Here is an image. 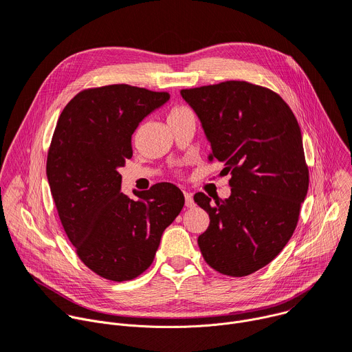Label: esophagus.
<instances>
[{
    "label": "esophagus",
    "instance_id": "1",
    "mask_svg": "<svg viewBox=\"0 0 352 352\" xmlns=\"http://www.w3.org/2000/svg\"><path fill=\"white\" fill-rule=\"evenodd\" d=\"M184 203H186V207H187V208H192V207H194V200H192V197H191V192L184 191Z\"/></svg>",
    "mask_w": 352,
    "mask_h": 352
}]
</instances>
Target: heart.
<instances>
[{"label":"heart","instance_id":"1","mask_svg":"<svg viewBox=\"0 0 352 352\" xmlns=\"http://www.w3.org/2000/svg\"><path fill=\"white\" fill-rule=\"evenodd\" d=\"M190 109H187L186 106H182V104H177V106H173L170 110H169V114H168V119L169 120H173V119H179V117L182 116H186V114H190Z\"/></svg>","mask_w":352,"mask_h":352}]
</instances>
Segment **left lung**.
Instances as JSON below:
<instances>
[{
	"label": "left lung",
	"instance_id": "1",
	"mask_svg": "<svg viewBox=\"0 0 352 352\" xmlns=\"http://www.w3.org/2000/svg\"><path fill=\"white\" fill-rule=\"evenodd\" d=\"M211 142L208 161L223 164L230 196L194 194L210 215L199 236L207 264L245 277L274 260L296 228L309 187L302 134L285 100L268 88L225 81L180 91Z\"/></svg>",
	"mask_w": 352,
	"mask_h": 352
}]
</instances>
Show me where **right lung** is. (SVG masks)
Segmentation results:
<instances>
[{
	"mask_svg": "<svg viewBox=\"0 0 352 352\" xmlns=\"http://www.w3.org/2000/svg\"><path fill=\"white\" fill-rule=\"evenodd\" d=\"M169 98L126 84L89 88L58 117L46 165L52 196L78 257L106 280L142 274L184 206L172 183L137 192L138 200L120 192L119 168L133 156V133Z\"/></svg>",
	"mask_w": 352,
	"mask_h": 352,
	"instance_id": "1",
	"label": "right lung"
}]
</instances>
